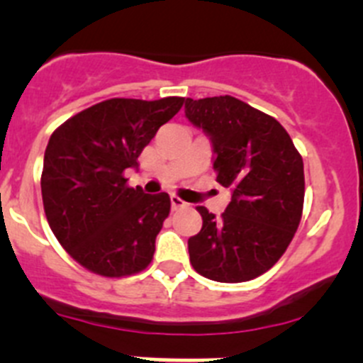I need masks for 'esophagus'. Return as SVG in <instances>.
I'll use <instances>...</instances> for the list:
<instances>
[{
    "mask_svg": "<svg viewBox=\"0 0 363 363\" xmlns=\"http://www.w3.org/2000/svg\"><path fill=\"white\" fill-rule=\"evenodd\" d=\"M170 203H172V208H174V211H177V208H184L186 205H188L184 200H181L179 196H175V195L170 196Z\"/></svg>",
    "mask_w": 363,
    "mask_h": 363,
    "instance_id": "34e87169",
    "label": "esophagus"
}]
</instances>
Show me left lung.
<instances>
[{
    "label": "left lung",
    "mask_w": 363,
    "mask_h": 363,
    "mask_svg": "<svg viewBox=\"0 0 363 363\" xmlns=\"http://www.w3.org/2000/svg\"><path fill=\"white\" fill-rule=\"evenodd\" d=\"M184 113L211 138L216 181L232 191L221 218L196 207L203 225L188 240L189 262L218 283L255 279L283 256L298 228L302 156L274 117L228 94L188 98Z\"/></svg>",
    "instance_id": "obj_1"
}]
</instances>
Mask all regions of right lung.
<instances>
[{
	"label": "right lung",
	"instance_id": "obj_1",
	"mask_svg": "<svg viewBox=\"0 0 363 363\" xmlns=\"http://www.w3.org/2000/svg\"><path fill=\"white\" fill-rule=\"evenodd\" d=\"M184 98H112L69 117L49 138L42 172L47 221L75 262L105 277L144 270L170 212L167 193L130 188L124 172Z\"/></svg>",
	"mask_w": 363,
	"mask_h": 363
}]
</instances>
